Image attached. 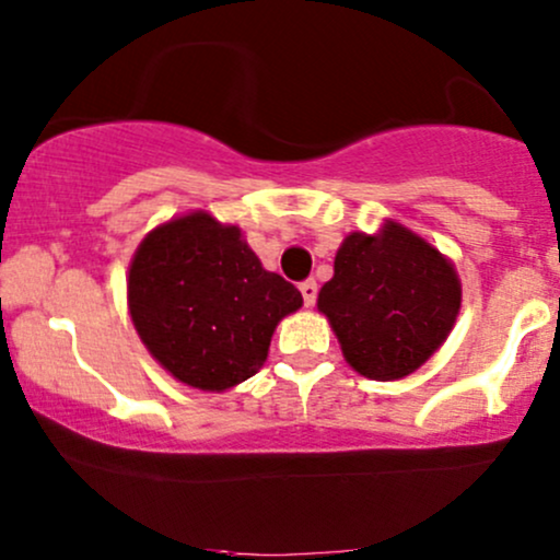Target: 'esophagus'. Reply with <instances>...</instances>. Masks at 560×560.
Returning a JSON list of instances; mask_svg holds the SVG:
<instances>
[{
    "instance_id": "1",
    "label": "esophagus",
    "mask_w": 560,
    "mask_h": 560,
    "mask_svg": "<svg viewBox=\"0 0 560 560\" xmlns=\"http://www.w3.org/2000/svg\"><path fill=\"white\" fill-rule=\"evenodd\" d=\"M300 292H302V302H305L307 307L313 305V302H316V294H318V284L313 279H307V281H302L300 284Z\"/></svg>"
}]
</instances>
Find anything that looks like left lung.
Wrapping results in <instances>:
<instances>
[{
    "label": "left lung",
    "mask_w": 560,
    "mask_h": 560,
    "mask_svg": "<svg viewBox=\"0 0 560 560\" xmlns=\"http://www.w3.org/2000/svg\"><path fill=\"white\" fill-rule=\"evenodd\" d=\"M460 294L453 260L389 218L376 234L345 236L316 305L358 374L397 382L419 371L450 337Z\"/></svg>",
    "instance_id": "1"
}]
</instances>
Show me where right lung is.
Segmentation results:
<instances>
[{"instance_id": "obj_1", "label": "right lung", "mask_w": 560, "mask_h": 560, "mask_svg": "<svg viewBox=\"0 0 560 560\" xmlns=\"http://www.w3.org/2000/svg\"><path fill=\"white\" fill-rule=\"evenodd\" d=\"M126 287L150 355L202 392H226L258 374L279 320L302 307V294L262 268L242 229L208 210L152 229L133 253Z\"/></svg>"}]
</instances>
